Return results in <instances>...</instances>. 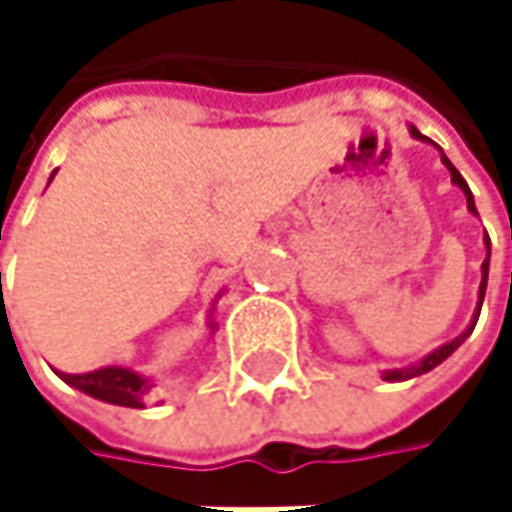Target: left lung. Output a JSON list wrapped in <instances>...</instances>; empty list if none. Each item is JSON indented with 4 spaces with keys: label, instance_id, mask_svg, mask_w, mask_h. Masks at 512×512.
I'll return each mask as SVG.
<instances>
[{
    "label": "left lung",
    "instance_id": "left-lung-1",
    "mask_svg": "<svg viewBox=\"0 0 512 512\" xmlns=\"http://www.w3.org/2000/svg\"><path fill=\"white\" fill-rule=\"evenodd\" d=\"M412 136H415V139H424V136H421V133H418L415 127H412ZM442 162H445V165L451 168V180H454V183L460 186L462 192H465L468 210L474 213V198H471V189H468V183L462 180V174H460V171H457V168H454V165H451V159H448V156H445V154H442ZM486 246H489V237H486ZM486 275H489V255H486V260H483V281H480V305H483V293H486ZM477 314H480V311H477ZM468 332H471V329H468ZM468 332H465V335H468ZM465 335H460L457 341H451V344H445V347H439L436 353H430V356H427V358H421V361H418V364H412V367H403V370H388V373H385V379H388V382H403V379H412V376H421V373L433 370L436 364H442L445 358L451 356V353H454V350L460 347L462 341H465Z\"/></svg>",
    "mask_w": 512,
    "mask_h": 512
}]
</instances>
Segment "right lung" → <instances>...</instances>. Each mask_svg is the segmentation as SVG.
I'll use <instances>...</instances> for the list:
<instances>
[{
	"instance_id": "right-lung-1",
	"label": "right lung",
	"mask_w": 512,
	"mask_h": 512,
	"mask_svg": "<svg viewBox=\"0 0 512 512\" xmlns=\"http://www.w3.org/2000/svg\"><path fill=\"white\" fill-rule=\"evenodd\" d=\"M61 379L103 403L130 406V409H142L148 403V391H151V382H145L139 373H133L127 367H100L91 373H61Z\"/></svg>"
}]
</instances>
